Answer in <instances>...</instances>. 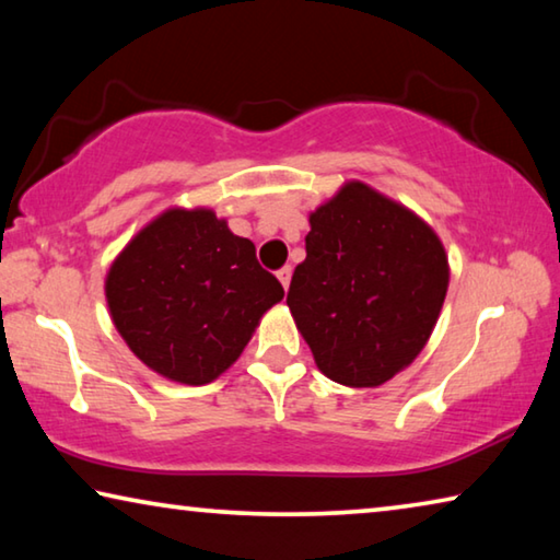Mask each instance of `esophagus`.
I'll return each mask as SVG.
<instances>
[{"instance_id":"34e87169","label":"esophagus","mask_w":560,"mask_h":560,"mask_svg":"<svg viewBox=\"0 0 560 560\" xmlns=\"http://www.w3.org/2000/svg\"><path fill=\"white\" fill-rule=\"evenodd\" d=\"M277 277H279V281H281V287L289 289V283H291V267H283L281 271H277Z\"/></svg>"}]
</instances>
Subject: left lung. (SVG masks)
Segmentation results:
<instances>
[{"mask_svg": "<svg viewBox=\"0 0 560 560\" xmlns=\"http://www.w3.org/2000/svg\"><path fill=\"white\" fill-rule=\"evenodd\" d=\"M308 224L287 299L296 328L334 383L383 385L428 346L450 287L447 252L422 217L360 179Z\"/></svg>", "mask_w": 560, "mask_h": 560, "instance_id": "left-lung-1", "label": "left lung"}]
</instances>
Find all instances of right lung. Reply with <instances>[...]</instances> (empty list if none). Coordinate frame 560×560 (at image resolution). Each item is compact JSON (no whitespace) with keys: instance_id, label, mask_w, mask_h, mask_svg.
<instances>
[{"instance_id":"right-lung-1","label":"right lung","mask_w":560,"mask_h":560,"mask_svg":"<svg viewBox=\"0 0 560 560\" xmlns=\"http://www.w3.org/2000/svg\"><path fill=\"white\" fill-rule=\"evenodd\" d=\"M283 299L249 240L210 207H170L106 273L113 326L158 375L207 385L232 368L261 316Z\"/></svg>"}]
</instances>
